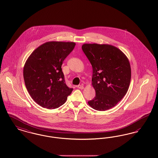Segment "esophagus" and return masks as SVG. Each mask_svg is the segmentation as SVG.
<instances>
[{"label": "esophagus", "instance_id": "esophagus-1", "mask_svg": "<svg viewBox=\"0 0 158 158\" xmlns=\"http://www.w3.org/2000/svg\"><path fill=\"white\" fill-rule=\"evenodd\" d=\"M77 88H79V89H83L84 88L83 85H77Z\"/></svg>", "mask_w": 158, "mask_h": 158}]
</instances>
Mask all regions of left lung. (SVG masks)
Returning a JSON list of instances; mask_svg holds the SVG:
<instances>
[{
	"label": "left lung",
	"instance_id": "left-lung-1",
	"mask_svg": "<svg viewBox=\"0 0 158 158\" xmlns=\"http://www.w3.org/2000/svg\"><path fill=\"white\" fill-rule=\"evenodd\" d=\"M82 49L92 66V84L96 93L88 104L97 111L109 110L127 92L131 81L129 61L113 45L84 44Z\"/></svg>",
	"mask_w": 158,
	"mask_h": 158
}]
</instances>
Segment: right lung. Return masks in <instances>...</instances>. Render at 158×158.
<instances>
[{
    "label": "right lung",
    "mask_w": 158,
    "mask_h": 158,
    "mask_svg": "<svg viewBox=\"0 0 158 158\" xmlns=\"http://www.w3.org/2000/svg\"><path fill=\"white\" fill-rule=\"evenodd\" d=\"M75 45L73 42H47L26 61L23 72L26 88L31 98L42 107L57 108L72 93L73 88L66 84L61 65Z\"/></svg>",
    "instance_id": "right-lung-1"
}]
</instances>
